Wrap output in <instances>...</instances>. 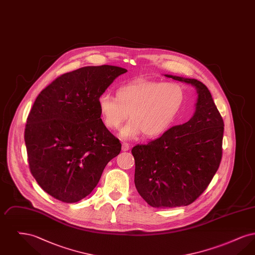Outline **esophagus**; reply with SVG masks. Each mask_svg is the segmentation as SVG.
Segmentation results:
<instances>
[{"label": "esophagus", "instance_id": "34e87169", "mask_svg": "<svg viewBox=\"0 0 255 255\" xmlns=\"http://www.w3.org/2000/svg\"><path fill=\"white\" fill-rule=\"evenodd\" d=\"M122 149L123 152H126V151H128V150L130 149V146H129L128 143H125V142H124V143H122Z\"/></svg>", "mask_w": 255, "mask_h": 255}]
</instances>
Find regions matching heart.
<instances>
[{
	"label": "heart",
	"mask_w": 255,
	"mask_h": 255,
	"mask_svg": "<svg viewBox=\"0 0 255 255\" xmlns=\"http://www.w3.org/2000/svg\"><path fill=\"white\" fill-rule=\"evenodd\" d=\"M183 101L179 84L142 79L120 87L117 97L105 93L97 99L99 114L109 129H118L129 114L131 120L120 131L122 139H133L142 132L149 137L164 133Z\"/></svg>",
	"instance_id": "b5f03b06"
}]
</instances>
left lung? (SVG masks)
Returning <instances> with one entry per match:
<instances>
[{"label": "left lung", "mask_w": 255, "mask_h": 255, "mask_svg": "<svg viewBox=\"0 0 255 255\" xmlns=\"http://www.w3.org/2000/svg\"><path fill=\"white\" fill-rule=\"evenodd\" d=\"M193 86L192 118L145 145L134 146V185L149 206H185L206 190L222 158L224 122L205 84L194 78L164 74Z\"/></svg>", "instance_id": "1"}]
</instances>
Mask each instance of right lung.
I'll return each instance as SVG.
<instances>
[{"label":"right lung","instance_id":"obj_1","mask_svg":"<svg viewBox=\"0 0 255 255\" xmlns=\"http://www.w3.org/2000/svg\"><path fill=\"white\" fill-rule=\"evenodd\" d=\"M127 70L103 65L64 73L37 97L26 120L29 168L44 191L76 203L91 194L122 144L110 133L97 99Z\"/></svg>","mask_w":255,"mask_h":255}]
</instances>
